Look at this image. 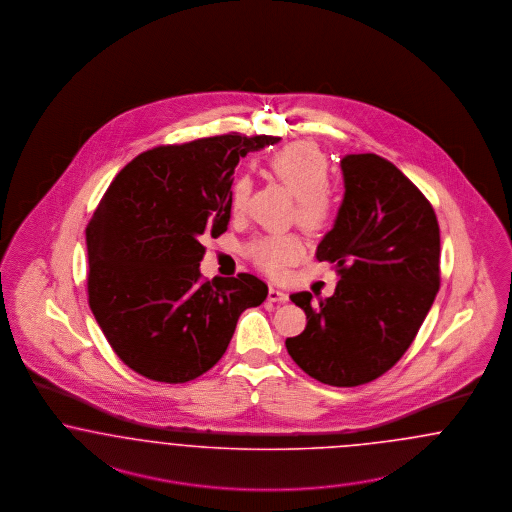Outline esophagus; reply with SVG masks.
Returning <instances> with one entry per match:
<instances>
[{"label":"esophagus","mask_w":512,"mask_h":512,"mask_svg":"<svg viewBox=\"0 0 512 512\" xmlns=\"http://www.w3.org/2000/svg\"><path fill=\"white\" fill-rule=\"evenodd\" d=\"M270 303H286L287 293L278 289V287H268V297H266Z\"/></svg>","instance_id":"obj_1"}]
</instances>
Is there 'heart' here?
Returning a JSON list of instances; mask_svg holds the SVG:
<instances>
[{
    "mask_svg": "<svg viewBox=\"0 0 512 512\" xmlns=\"http://www.w3.org/2000/svg\"><path fill=\"white\" fill-rule=\"evenodd\" d=\"M266 169L278 183L295 196L293 217L307 230H320L333 213V196L329 190V160L326 152L312 141H297L276 150ZM251 194V181L238 177L232 184L230 202L242 209ZM247 255L268 274H280L287 265L303 255V242L295 234H268L247 246Z\"/></svg>",
    "mask_w": 512,
    "mask_h": 512,
    "instance_id": "heart-1",
    "label": "heart"
}]
</instances>
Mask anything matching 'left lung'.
<instances>
[{
	"label": "left lung",
	"mask_w": 512,
	"mask_h": 512,
	"mask_svg": "<svg viewBox=\"0 0 512 512\" xmlns=\"http://www.w3.org/2000/svg\"><path fill=\"white\" fill-rule=\"evenodd\" d=\"M345 198L316 249L341 278L328 299H289L307 328L286 339L293 362L331 387L387 373L413 343L440 287V226L425 194L389 160L347 154Z\"/></svg>",
	"instance_id": "8db88e82"
}]
</instances>
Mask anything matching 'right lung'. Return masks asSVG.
I'll return each mask as SVG.
<instances>
[{
  "label": "right lung",
  "mask_w": 512,
  "mask_h": 512,
  "mask_svg": "<svg viewBox=\"0 0 512 512\" xmlns=\"http://www.w3.org/2000/svg\"><path fill=\"white\" fill-rule=\"evenodd\" d=\"M274 143L230 133L156 146L106 188L85 228L87 295L127 368L169 385L192 381L223 358L240 314L265 301L257 276L207 282L200 263L205 238L228 228L240 158Z\"/></svg>",
  "instance_id": "obj_1"
}]
</instances>
